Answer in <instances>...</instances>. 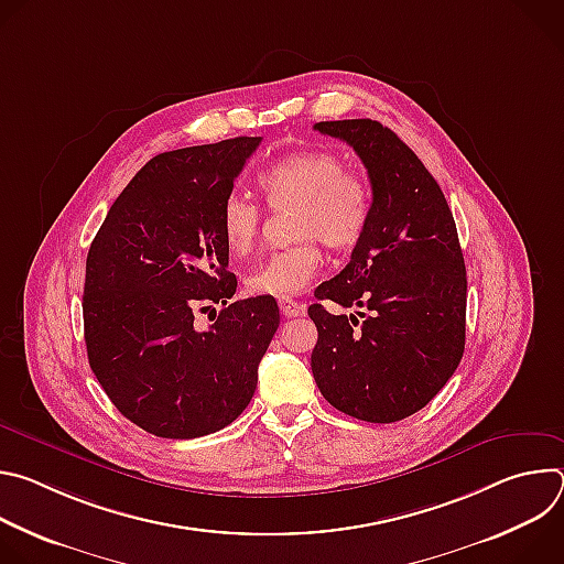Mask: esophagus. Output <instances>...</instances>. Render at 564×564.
Returning a JSON list of instances; mask_svg holds the SVG:
<instances>
[{
	"label": "esophagus",
	"mask_w": 564,
	"mask_h": 564,
	"mask_svg": "<svg viewBox=\"0 0 564 564\" xmlns=\"http://www.w3.org/2000/svg\"><path fill=\"white\" fill-rule=\"evenodd\" d=\"M279 307H281V314H283L285 318H294V316L305 314V305L299 303V301H294L292 296H281V299H279Z\"/></svg>",
	"instance_id": "esophagus-1"
}]
</instances>
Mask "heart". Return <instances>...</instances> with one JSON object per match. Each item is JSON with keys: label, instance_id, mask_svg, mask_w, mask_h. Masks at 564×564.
Masks as SVG:
<instances>
[{"label": "heart", "instance_id": "b5f03b06", "mask_svg": "<svg viewBox=\"0 0 564 564\" xmlns=\"http://www.w3.org/2000/svg\"><path fill=\"white\" fill-rule=\"evenodd\" d=\"M259 187L272 207H296V246L270 254L259 263L246 285L254 294L290 296L301 292L318 272L324 257L318 240L333 250H346L364 236L370 218V189L348 172L330 151H296L270 165L259 176ZM259 205L240 194H229L220 207L218 229L231 257H248L261 234Z\"/></svg>", "mask_w": 564, "mask_h": 564}]
</instances>
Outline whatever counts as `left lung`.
<instances>
[{
  "instance_id": "8db88e82",
  "label": "left lung",
  "mask_w": 564,
  "mask_h": 564,
  "mask_svg": "<svg viewBox=\"0 0 564 564\" xmlns=\"http://www.w3.org/2000/svg\"><path fill=\"white\" fill-rule=\"evenodd\" d=\"M368 170L372 203L350 263L314 290V381L357 420L390 424L422 411L464 355L466 268L448 203L415 151L377 120L316 122ZM362 321H358V316Z\"/></svg>"
}]
</instances>
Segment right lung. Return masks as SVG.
I'll return each mask as SVG.
<instances>
[{
	"label": "right lung",
	"mask_w": 564,
	"mask_h": 564,
	"mask_svg": "<svg viewBox=\"0 0 564 564\" xmlns=\"http://www.w3.org/2000/svg\"><path fill=\"white\" fill-rule=\"evenodd\" d=\"M261 138L160 153L111 205L87 257L89 366L113 406L167 440L216 433L246 411L279 328L272 296L229 301L236 276L218 229ZM219 316L195 326L198 311Z\"/></svg>",
	"instance_id": "obj_1"
}]
</instances>
